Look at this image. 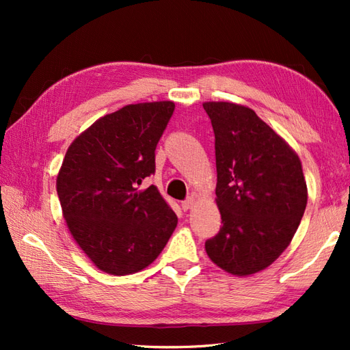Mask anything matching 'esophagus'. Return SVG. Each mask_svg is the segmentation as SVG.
<instances>
[{
  "mask_svg": "<svg viewBox=\"0 0 350 350\" xmlns=\"http://www.w3.org/2000/svg\"><path fill=\"white\" fill-rule=\"evenodd\" d=\"M196 204V196H191V197H188L187 200H185V202L182 203V209L183 211H188V209H191L192 206Z\"/></svg>",
  "mask_w": 350,
  "mask_h": 350,
  "instance_id": "34e87169",
  "label": "esophagus"
}]
</instances>
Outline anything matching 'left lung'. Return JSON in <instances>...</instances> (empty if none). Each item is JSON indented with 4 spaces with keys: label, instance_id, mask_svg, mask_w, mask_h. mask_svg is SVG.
I'll list each match as a JSON object with an SVG mask.
<instances>
[{
    "label": "left lung",
    "instance_id": "left-lung-1",
    "mask_svg": "<svg viewBox=\"0 0 350 350\" xmlns=\"http://www.w3.org/2000/svg\"><path fill=\"white\" fill-rule=\"evenodd\" d=\"M215 133L222 227L206 241L212 262L245 277L266 269L292 242L307 206L299 156L254 111L204 102Z\"/></svg>",
    "mask_w": 350,
    "mask_h": 350
}]
</instances>
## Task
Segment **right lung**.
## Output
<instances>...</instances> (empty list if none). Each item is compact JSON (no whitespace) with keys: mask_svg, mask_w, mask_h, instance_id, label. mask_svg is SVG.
<instances>
[{"mask_svg":"<svg viewBox=\"0 0 350 350\" xmlns=\"http://www.w3.org/2000/svg\"><path fill=\"white\" fill-rule=\"evenodd\" d=\"M174 102L126 105L96 120L69 146L57 194L73 239L98 269L129 275L153 263L177 226L154 185V150Z\"/></svg>","mask_w":350,"mask_h":350,"instance_id":"obj_1","label":"right lung"}]
</instances>
